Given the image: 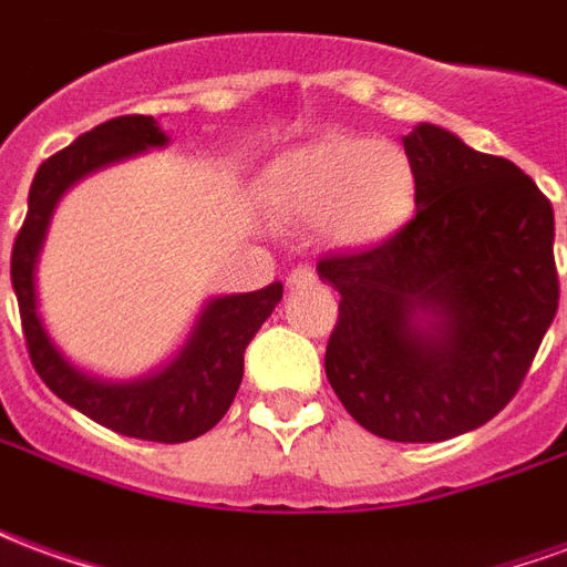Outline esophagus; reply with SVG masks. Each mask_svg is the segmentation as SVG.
Masks as SVG:
<instances>
[{"label":"esophagus","mask_w":567,"mask_h":567,"mask_svg":"<svg viewBox=\"0 0 567 567\" xmlns=\"http://www.w3.org/2000/svg\"><path fill=\"white\" fill-rule=\"evenodd\" d=\"M285 282H288L291 291H295V288H309V285L319 282V272L312 270L309 264H300V267H295V270L288 272V279H285Z\"/></svg>","instance_id":"34e87169"}]
</instances>
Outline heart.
Here are the masks:
<instances>
[{"instance_id":"obj_1","label":"heart","mask_w":567,"mask_h":567,"mask_svg":"<svg viewBox=\"0 0 567 567\" xmlns=\"http://www.w3.org/2000/svg\"><path fill=\"white\" fill-rule=\"evenodd\" d=\"M270 197L288 218H324L340 246H373L398 234L416 206L413 163L392 142L328 136L285 154L270 169Z\"/></svg>"}]
</instances>
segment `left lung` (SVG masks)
Segmentation results:
<instances>
[{"mask_svg": "<svg viewBox=\"0 0 567 567\" xmlns=\"http://www.w3.org/2000/svg\"><path fill=\"white\" fill-rule=\"evenodd\" d=\"M416 215L373 248L319 260L340 291L324 373L358 425L437 443L519 392L559 309L553 206L516 163L419 124L404 136Z\"/></svg>", "mask_w": 567, "mask_h": 567, "instance_id": "1", "label": "left lung"}]
</instances>
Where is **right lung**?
<instances>
[{
    "label": "right lung",
    "mask_w": 567,
    "mask_h": 567,
    "mask_svg": "<svg viewBox=\"0 0 567 567\" xmlns=\"http://www.w3.org/2000/svg\"><path fill=\"white\" fill-rule=\"evenodd\" d=\"M166 142L154 117L124 115L93 127L69 148L48 157L32 178L27 221L14 239L11 285L32 368L60 401L124 437L185 443L218 425L230 410L243 382L246 346L282 300V285L272 282L260 291L209 300L182 352L166 368L121 382L75 368L51 343L35 303V264L60 197L84 175L142 151L163 148Z\"/></svg>",
    "instance_id": "1"
}]
</instances>
